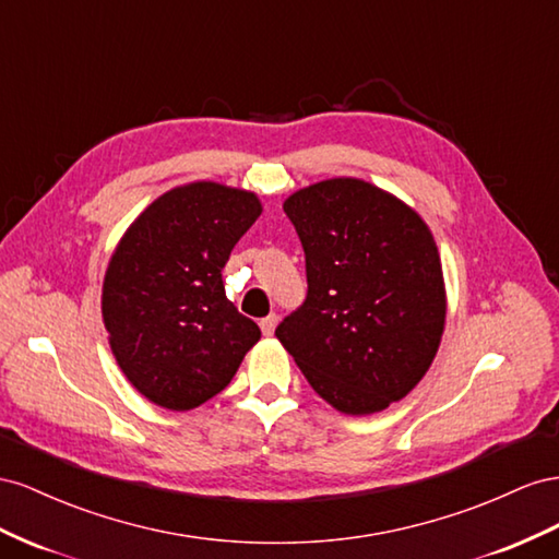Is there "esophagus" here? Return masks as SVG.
Listing matches in <instances>:
<instances>
[{"instance_id": "obj_1", "label": "esophagus", "mask_w": 559, "mask_h": 559, "mask_svg": "<svg viewBox=\"0 0 559 559\" xmlns=\"http://www.w3.org/2000/svg\"><path fill=\"white\" fill-rule=\"evenodd\" d=\"M276 323H278V316L276 313H269L266 318H262L260 321V328H262V334H266V337H271L276 330Z\"/></svg>"}]
</instances>
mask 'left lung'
I'll list each match as a JSON object with an SVG mask.
<instances>
[{
    "instance_id": "8db88e82",
    "label": "left lung",
    "mask_w": 559,
    "mask_h": 559,
    "mask_svg": "<svg viewBox=\"0 0 559 559\" xmlns=\"http://www.w3.org/2000/svg\"><path fill=\"white\" fill-rule=\"evenodd\" d=\"M283 211L305 248L309 290L278 342L334 409H386L440 346L448 297L433 234L407 203L356 178L299 189Z\"/></svg>"
}]
</instances>
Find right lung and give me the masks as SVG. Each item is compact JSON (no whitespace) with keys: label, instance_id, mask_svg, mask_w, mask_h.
<instances>
[{"label":"right lung","instance_id":"1","mask_svg":"<svg viewBox=\"0 0 559 559\" xmlns=\"http://www.w3.org/2000/svg\"><path fill=\"white\" fill-rule=\"evenodd\" d=\"M262 215L260 199L217 182L158 197L126 229L103 283V321L121 372L158 407L211 401L258 344L260 328L222 283L234 246Z\"/></svg>","mask_w":559,"mask_h":559}]
</instances>
